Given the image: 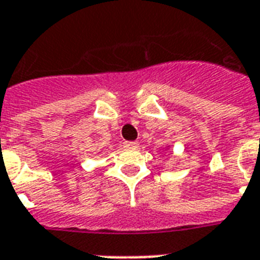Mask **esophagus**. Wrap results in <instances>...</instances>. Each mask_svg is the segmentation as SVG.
<instances>
[{
	"label": "esophagus",
	"mask_w": 260,
	"mask_h": 260,
	"mask_svg": "<svg viewBox=\"0 0 260 260\" xmlns=\"http://www.w3.org/2000/svg\"><path fill=\"white\" fill-rule=\"evenodd\" d=\"M138 145H140V143L134 142V141H127V142L123 143V146L126 147V149H137Z\"/></svg>",
	"instance_id": "1"
}]
</instances>
